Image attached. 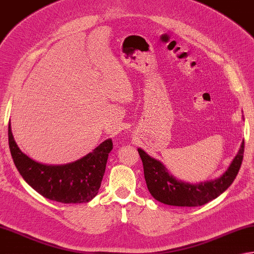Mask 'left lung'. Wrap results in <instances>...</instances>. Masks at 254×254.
<instances>
[{
	"mask_svg": "<svg viewBox=\"0 0 254 254\" xmlns=\"http://www.w3.org/2000/svg\"><path fill=\"white\" fill-rule=\"evenodd\" d=\"M138 152L142 161L147 188L154 198L171 206L196 207L218 197L234 182L242 163L245 139L228 170L219 179L199 184L184 183L177 180L169 174L158 160L148 156L141 149H138Z\"/></svg>",
	"mask_w": 254,
	"mask_h": 254,
	"instance_id": "1",
	"label": "left lung"
}]
</instances>
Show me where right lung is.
Instances as JSON below:
<instances>
[{
	"label": "right lung",
	"instance_id": "1",
	"mask_svg": "<svg viewBox=\"0 0 254 254\" xmlns=\"http://www.w3.org/2000/svg\"><path fill=\"white\" fill-rule=\"evenodd\" d=\"M8 144L19 174L44 197L64 204L87 203L95 197L104 177L108 153L113 142L107 139L75 162L46 165L24 154L15 143L8 123Z\"/></svg>",
	"mask_w": 254,
	"mask_h": 254
}]
</instances>
